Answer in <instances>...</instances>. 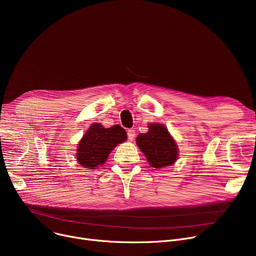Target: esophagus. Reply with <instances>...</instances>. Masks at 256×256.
I'll return each instance as SVG.
<instances>
[{"label":"esophagus","instance_id":"1","mask_svg":"<svg viewBox=\"0 0 256 256\" xmlns=\"http://www.w3.org/2000/svg\"><path fill=\"white\" fill-rule=\"evenodd\" d=\"M135 136H136V132L132 128H130V130H128V140H134V138H135Z\"/></svg>","mask_w":256,"mask_h":256}]
</instances>
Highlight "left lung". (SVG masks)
<instances>
[{
  "instance_id": "1",
  "label": "left lung",
  "mask_w": 256,
  "mask_h": 256,
  "mask_svg": "<svg viewBox=\"0 0 256 256\" xmlns=\"http://www.w3.org/2000/svg\"><path fill=\"white\" fill-rule=\"evenodd\" d=\"M136 143L154 168L171 166L178 158V144L162 124H150L148 130L138 135Z\"/></svg>"
}]
</instances>
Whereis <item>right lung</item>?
Masks as SVG:
<instances>
[{
  "instance_id": "obj_1",
  "label": "right lung",
  "mask_w": 256,
  "mask_h": 256,
  "mask_svg": "<svg viewBox=\"0 0 256 256\" xmlns=\"http://www.w3.org/2000/svg\"><path fill=\"white\" fill-rule=\"evenodd\" d=\"M126 138V132L118 124L106 128L98 122L92 124L78 144V163L87 169L102 166L111 152Z\"/></svg>"
}]
</instances>
